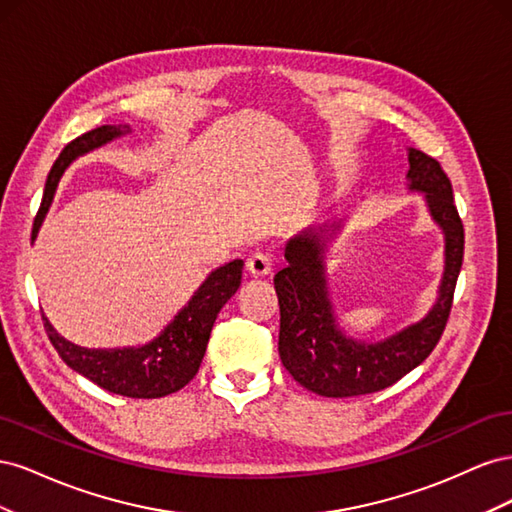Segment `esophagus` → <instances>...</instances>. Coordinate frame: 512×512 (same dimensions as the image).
<instances>
[{
	"label": "esophagus",
	"instance_id": "34e87169",
	"mask_svg": "<svg viewBox=\"0 0 512 512\" xmlns=\"http://www.w3.org/2000/svg\"><path fill=\"white\" fill-rule=\"evenodd\" d=\"M245 267L254 277H265L273 271V262L267 254H252L250 258H247Z\"/></svg>",
	"mask_w": 512,
	"mask_h": 512
}]
</instances>
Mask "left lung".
<instances>
[{
	"label": "left lung",
	"mask_w": 512,
	"mask_h": 512,
	"mask_svg": "<svg viewBox=\"0 0 512 512\" xmlns=\"http://www.w3.org/2000/svg\"><path fill=\"white\" fill-rule=\"evenodd\" d=\"M408 164L406 190L423 196L444 237L436 299L418 320L378 339L348 333L331 299L329 228H305L286 243V267L273 280L282 316L277 350L290 376L316 395L354 397L386 389L427 359L446 327L463 260V224L440 164L414 147H408Z\"/></svg>",
	"instance_id": "left-lung-1"
}]
</instances>
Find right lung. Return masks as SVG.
I'll return each instance as SVG.
<instances>
[{
	"mask_svg": "<svg viewBox=\"0 0 512 512\" xmlns=\"http://www.w3.org/2000/svg\"><path fill=\"white\" fill-rule=\"evenodd\" d=\"M130 132L132 126H128V123H123V126H100L74 138L72 143L64 147L51 168L49 179H46L42 207L38 211L32 239L38 237L46 213L53 205L59 179L64 177L68 166L81 156H87V153L113 143L115 138ZM241 269V258L213 269L203 284L194 290L190 301L179 309L160 335L147 344L123 348H85L59 335L51 320L42 314L44 327L64 363L79 371L87 380L102 386L104 391L134 399L164 397L177 393L196 376L200 363H203L213 322L241 284Z\"/></svg>",
	"mask_w": 512,
	"mask_h": 512,
	"instance_id": "1",
	"label": "right lung"
}]
</instances>
